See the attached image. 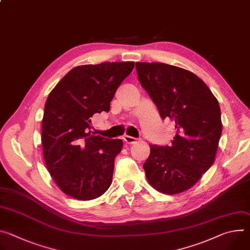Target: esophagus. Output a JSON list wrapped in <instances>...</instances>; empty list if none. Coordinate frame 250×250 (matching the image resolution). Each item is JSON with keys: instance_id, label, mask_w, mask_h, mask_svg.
Returning a JSON list of instances; mask_svg holds the SVG:
<instances>
[{"instance_id": "esophagus-1", "label": "esophagus", "mask_w": 250, "mask_h": 250, "mask_svg": "<svg viewBox=\"0 0 250 250\" xmlns=\"http://www.w3.org/2000/svg\"><path fill=\"white\" fill-rule=\"evenodd\" d=\"M124 140H125V144H127V145H134V144H136V142H137L136 138H134L132 136H128V135H125L124 137Z\"/></svg>"}]
</instances>
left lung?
I'll use <instances>...</instances> for the list:
<instances>
[{
	"label": "left lung",
	"instance_id": "obj_1",
	"mask_svg": "<svg viewBox=\"0 0 250 250\" xmlns=\"http://www.w3.org/2000/svg\"><path fill=\"white\" fill-rule=\"evenodd\" d=\"M138 81L160 117L175 124L171 146H150L144 164L157 191L176 195L193 187L215 161L223 125L219 102L190 71L164 63L136 62Z\"/></svg>",
	"mask_w": 250,
	"mask_h": 250
}]
</instances>
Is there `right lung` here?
I'll return each mask as SVG.
<instances>
[{"label":"right lung","instance_id":"right-lung-1","mask_svg":"<svg viewBox=\"0 0 250 250\" xmlns=\"http://www.w3.org/2000/svg\"><path fill=\"white\" fill-rule=\"evenodd\" d=\"M133 67L132 61L77 66L48 95L42 126L43 158L66 195L89 201L111 186L123 141L95 135L91 118L110 111L117 89Z\"/></svg>","mask_w":250,"mask_h":250}]
</instances>
